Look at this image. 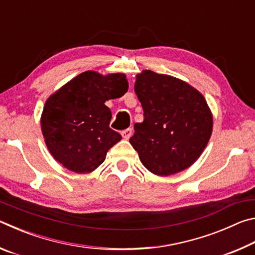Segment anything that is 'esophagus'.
Instances as JSON below:
<instances>
[{
  "label": "esophagus",
  "mask_w": 255,
  "mask_h": 255,
  "mask_svg": "<svg viewBox=\"0 0 255 255\" xmlns=\"http://www.w3.org/2000/svg\"><path fill=\"white\" fill-rule=\"evenodd\" d=\"M132 135V129L131 128H128L126 130L122 131V136L125 138V139H129V138L131 137Z\"/></svg>",
  "instance_id": "obj_1"
}]
</instances>
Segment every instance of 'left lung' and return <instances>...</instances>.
Listing matches in <instances>:
<instances>
[{
    "mask_svg": "<svg viewBox=\"0 0 255 255\" xmlns=\"http://www.w3.org/2000/svg\"><path fill=\"white\" fill-rule=\"evenodd\" d=\"M135 93L144 122L135 124L129 141L143 165L159 176L191 166L213 132V114L204 96L187 82L149 70L136 75Z\"/></svg>",
    "mask_w": 255,
    "mask_h": 255,
    "instance_id": "left-lung-1",
    "label": "left lung"
}]
</instances>
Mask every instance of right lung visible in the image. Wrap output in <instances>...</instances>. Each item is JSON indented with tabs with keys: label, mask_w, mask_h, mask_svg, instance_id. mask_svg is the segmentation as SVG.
<instances>
[{
	"label": "right lung",
	"mask_w": 255,
	"mask_h": 255,
	"mask_svg": "<svg viewBox=\"0 0 255 255\" xmlns=\"http://www.w3.org/2000/svg\"><path fill=\"white\" fill-rule=\"evenodd\" d=\"M128 81L123 73L102 75L86 71L47 99L40 125L49 153L75 173H91L107 152L122 139L109 127L111 111L105 102L123 97Z\"/></svg>",
	"instance_id": "right-lung-1"
}]
</instances>
